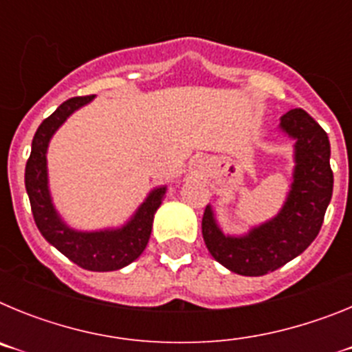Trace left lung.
Wrapping results in <instances>:
<instances>
[{
  "instance_id": "obj_1",
  "label": "left lung",
  "mask_w": 352,
  "mask_h": 352,
  "mask_svg": "<svg viewBox=\"0 0 352 352\" xmlns=\"http://www.w3.org/2000/svg\"><path fill=\"white\" fill-rule=\"evenodd\" d=\"M280 126L296 139L294 183L280 213L243 238H231L219 229L211 208L204 210L203 238L208 250L238 275H266L300 256L321 231L333 194L329 141L321 125L303 109H292L282 116Z\"/></svg>"
}]
</instances>
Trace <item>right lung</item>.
Wrapping results in <instances>:
<instances>
[{"label": "right lung", "mask_w": 352, "mask_h": 352, "mask_svg": "<svg viewBox=\"0 0 352 352\" xmlns=\"http://www.w3.org/2000/svg\"><path fill=\"white\" fill-rule=\"evenodd\" d=\"M91 98L93 95L68 98L51 116L40 123L31 142V155L26 162L24 183L36 227L52 247L58 248L80 268L89 272H114L138 259L146 248L151 234L155 211L162 204L166 186L151 192L138 213L133 214V219L116 231L77 232L61 222L52 206L47 188V144L61 123L76 109L88 104Z\"/></svg>", "instance_id": "obj_1"}]
</instances>
